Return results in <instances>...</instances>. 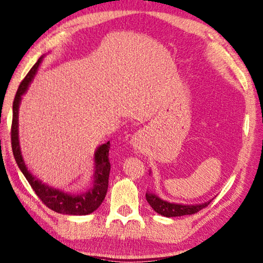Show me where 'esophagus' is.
Masks as SVG:
<instances>
[{
	"label": "esophagus",
	"instance_id": "esophagus-1",
	"mask_svg": "<svg viewBox=\"0 0 263 263\" xmlns=\"http://www.w3.org/2000/svg\"><path fill=\"white\" fill-rule=\"evenodd\" d=\"M141 138H142L141 132H137L136 135L132 137V145H133V147H135V148H140Z\"/></svg>",
	"mask_w": 263,
	"mask_h": 263
}]
</instances>
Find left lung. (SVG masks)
Segmentation results:
<instances>
[{"label": "left lung", "mask_w": 263, "mask_h": 263, "mask_svg": "<svg viewBox=\"0 0 263 263\" xmlns=\"http://www.w3.org/2000/svg\"><path fill=\"white\" fill-rule=\"evenodd\" d=\"M146 200L157 214L163 215L165 217H176V216H183V215H192V214L198 213L199 211H201V209L207 207L208 204L212 202L211 200V201H207L200 204L171 203L162 200L154 193H146Z\"/></svg>", "instance_id": "left-lung-1"}]
</instances>
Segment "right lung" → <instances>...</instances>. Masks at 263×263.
Segmentation results:
<instances>
[{"mask_svg":"<svg viewBox=\"0 0 263 263\" xmlns=\"http://www.w3.org/2000/svg\"><path fill=\"white\" fill-rule=\"evenodd\" d=\"M41 56L37 60L36 63L33 65L30 72L26 74V77L23 79L18 87L15 100L12 103V124H11V146L12 153L15 156V160L19 166V169L25 176L28 183L32 186L35 194L41 199L47 207L51 211L60 214L65 215H87L93 213L100 207L102 203L104 197L107 194L109 174H110V162H109V148L110 142L103 144L95 151L94 162H95V173H94V181L93 187L88 190L87 192L79 194H70L65 193L63 191L56 190L54 187L46 185L41 180L35 178L30 171L27 170L25 162H24L21 146H19L18 138V109L22 101V95L25 94L28 88V85L31 84L33 77H34L37 68L42 61Z\"/></svg>","mask_w":263,"mask_h":263,"instance_id":"right-lung-1","label":"right lung"}]
</instances>
